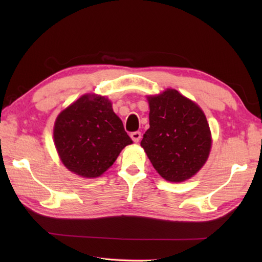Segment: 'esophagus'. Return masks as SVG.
Segmentation results:
<instances>
[{"mask_svg":"<svg viewBox=\"0 0 262 262\" xmlns=\"http://www.w3.org/2000/svg\"><path fill=\"white\" fill-rule=\"evenodd\" d=\"M130 138H132L133 142H134V143H138V142L141 141V138H142L141 132H133V133H130Z\"/></svg>","mask_w":262,"mask_h":262,"instance_id":"1","label":"esophagus"}]
</instances>
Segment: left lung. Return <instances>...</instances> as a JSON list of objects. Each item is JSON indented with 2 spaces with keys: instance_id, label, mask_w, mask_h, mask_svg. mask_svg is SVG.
Here are the masks:
<instances>
[{
  "instance_id": "left-lung-1",
  "label": "left lung",
  "mask_w": 262,
  "mask_h": 262,
  "mask_svg": "<svg viewBox=\"0 0 262 262\" xmlns=\"http://www.w3.org/2000/svg\"><path fill=\"white\" fill-rule=\"evenodd\" d=\"M149 128L142 147L165 180L181 182L205 164L211 146L207 119L196 103L177 90L149 97Z\"/></svg>"
}]
</instances>
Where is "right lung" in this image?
Listing matches in <instances>:
<instances>
[{
	"label": "right lung",
	"mask_w": 262,
	"mask_h": 262,
	"mask_svg": "<svg viewBox=\"0 0 262 262\" xmlns=\"http://www.w3.org/2000/svg\"><path fill=\"white\" fill-rule=\"evenodd\" d=\"M54 141L66 168L84 178L101 176L133 143L109 100L90 94L58 115Z\"/></svg>",
	"instance_id": "obj_1"
}]
</instances>
